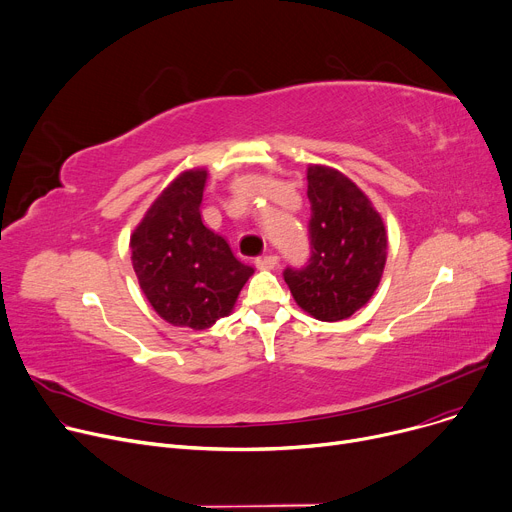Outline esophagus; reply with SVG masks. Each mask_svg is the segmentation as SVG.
Here are the masks:
<instances>
[{"instance_id": "esophagus-1", "label": "esophagus", "mask_w": 512, "mask_h": 512, "mask_svg": "<svg viewBox=\"0 0 512 512\" xmlns=\"http://www.w3.org/2000/svg\"><path fill=\"white\" fill-rule=\"evenodd\" d=\"M255 265H257L259 269H274V267H278V257H276V255L257 257V259H255Z\"/></svg>"}]
</instances>
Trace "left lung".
I'll return each mask as SVG.
<instances>
[{"label": "left lung", "mask_w": 512, "mask_h": 512, "mask_svg": "<svg viewBox=\"0 0 512 512\" xmlns=\"http://www.w3.org/2000/svg\"><path fill=\"white\" fill-rule=\"evenodd\" d=\"M311 201V259L286 267L284 280L302 311L319 321L352 317L372 298L387 261L381 214L344 173L321 164L306 170Z\"/></svg>", "instance_id": "1"}]
</instances>
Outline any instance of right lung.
I'll use <instances>...</instances> for the list:
<instances>
[{
  "label": "right lung",
  "instance_id": "obj_1",
  "mask_svg": "<svg viewBox=\"0 0 512 512\" xmlns=\"http://www.w3.org/2000/svg\"><path fill=\"white\" fill-rule=\"evenodd\" d=\"M208 170L181 173L131 234V263L152 309L170 325L195 331L232 313L253 267L201 222Z\"/></svg>",
  "mask_w": 512,
  "mask_h": 512
}]
</instances>
